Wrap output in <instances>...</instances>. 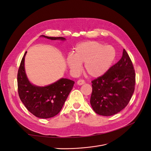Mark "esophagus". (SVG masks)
Here are the masks:
<instances>
[{"instance_id": "1", "label": "esophagus", "mask_w": 151, "mask_h": 151, "mask_svg": "<svg viewBox=\"0 0 151 151\" xmlns=\"http://www.w3.org/2000/svg\"><path fill=\"white\" fill-rule=\"evenodd\" d=\"M84 83H85V81L84 80H83V79H79V80L77 81V84H78V85H79V86L80 85H83Z\"/></svg>"}]
</instances>
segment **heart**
<instances>
[{"label": "heart", "instance_id": "heart-1", "mask_svg": "<svg viewBox=\"0 0 151 151\" xmlns=\"http://www.w3.org/2000/svg\"><path fill=\"white\" fill-rule=\"evenodd\" d=\"M116 57V50L110 45H105L97 41H86L77 44L74 53L67 57V63L74 74L81 70L84 63V69L89 76L98 77L106 72Z\"/></svg>", "mask_w": 151, "mask_h": 151}]
</instances>
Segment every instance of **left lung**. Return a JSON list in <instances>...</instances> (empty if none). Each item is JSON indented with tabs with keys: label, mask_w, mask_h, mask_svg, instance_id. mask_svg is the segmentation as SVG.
Masks as SVG:
<instances>
[{
	"label": "left lung",
	"mask_w": 151,
	"mask_h": 151,
	"mask_svg": "<svg viewBox=\"0 0 151 151\" xmlns=\"http://www.w3.org/2000/svg\"><path fill=\"white\" fill-rule=\"evenodd\" d=\"M91 83L90 103L97 114L111 116L125 108L133 95L135 84L134 65L125 50L119 61Z\"/></svg>",
	"instance_id": "obj_1"
}]
</instances>
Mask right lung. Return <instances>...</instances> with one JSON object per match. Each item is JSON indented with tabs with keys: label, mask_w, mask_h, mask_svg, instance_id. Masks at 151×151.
I'll list each match as a JSON object with an SVG mask.
<instances>
[{
	"label": "right lung",
	"mask_w": 151,
	"mask_h": 151,
	"mask_svg": "<svg viewBox=\"0 0 151 151\" xmlns=\"http://www.w3.org/2000/svg\"><path fill=\"white\" fill-rule=\"evenodd\" d=\"M42 37L56 40H65L63 37ZM25 52L17 72V89L20 99L28 110L36 117L49 118L60 111L67 99L74 81L62 78L55 83L45 87L33 85L29 83L24 69Z\"/></svg>",
	"instance_id": "1"
}]
</instances>
